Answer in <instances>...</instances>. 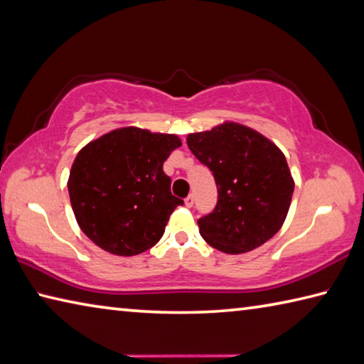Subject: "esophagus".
I'll list each match as a JSON object with an SVG mask.
<instances>
[{
	"instance_id": "34e87169",
	"label": "esophagus",
	"mask_w": 364,
	"mask_h": 364,
	"mask_svg": "<svg viewBox=\"0 0 364 364\" xmlns=\"http://www.w3.org/2000/svg\"><path fill=\"white\" fill-rule=\"evenodd\" d=\"M193 203H195V196L193 195H188L187 198H185V205H187V208H191V205H193Z\"/></svg>"
}]
</instances>
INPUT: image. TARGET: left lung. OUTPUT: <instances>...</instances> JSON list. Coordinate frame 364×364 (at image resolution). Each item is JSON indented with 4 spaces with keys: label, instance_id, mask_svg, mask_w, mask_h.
I'll list each match as a JSON object with an SVG mask.
<instances>
[{
    "label": "left lung",
    "instance_id": "obj_1",
    "mask_svg": "<svg viewBox=\"0 0 364 364\" xmlns=\"http://www.w3.org/2000/svg\"><path fill=\"white\" fill-rule=\"evenodd\" d=\"M188 149L215 177L218 201L198 220L209 245L230 255L263 245L282 228L294 181L285 155L257 129L226 120L190 133Z\"/></svg>",
    "mask_w": 364,
    "mask_h": 364
}]
</instances>
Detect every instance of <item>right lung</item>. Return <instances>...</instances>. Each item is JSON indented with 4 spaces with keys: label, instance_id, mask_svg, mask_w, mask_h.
<instances>
[{
    "label": "right lung",
    "instance_id": "right-lung-1",
    "mask_svg": "<svg viewBox=\"0 0 364 364\" xmlns=\"http://www.w3.org/2000/svg\"><path fill=\"white\" fill-rule=\"evenodd\" d=\"M181 146L177 134L123 127L82 147L68 191L85 236L119 257L152 249L169 215L183 204L171 193V179L163 171V163Z\"/></svg>",
    "mask_w": 364,
    "mask_h": 364
}]
</instances>
